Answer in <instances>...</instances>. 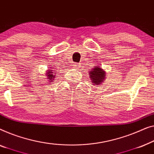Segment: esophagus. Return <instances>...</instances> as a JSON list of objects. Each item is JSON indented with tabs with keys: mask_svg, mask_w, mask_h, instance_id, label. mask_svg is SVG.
Wrapping results in <instances>:
<instances>
[{
	"mask_svg": "<svg viewBox=\"0 0 154 154\" xmlns=\"http://www.w3.org/2000/svg\"><path fill=\"white\" fill-rule=\"evenodd\" d=\"M74 68H76V69H79L80 68V66H81V65H80L79 63H76L74 64Z\"/></svg>",
	"mask_w": 154,
	"mask_h": 154,
	"instance_id": "obj_1",
	"label": "esophagus"
}]
</instances>
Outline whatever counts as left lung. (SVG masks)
Returning a JSON list of instances; mask_svg holds the SVG:
<instances>
[{
	"mask_svg": "<svg viewBox=\"0 0 154 154\" xmlns=\"http://www.w3.org/2000/svg\"><path fill=\"white\" fill-rule=\"evenodd\" d=\"M88 74L90 75V79L93 84L98 86V87L104 82L106 77L105 72L101 68L100 66H95L91 71H89Z\"/></svg>",
	"mask_w": 154,
	"mask_h": 154,
	"instance_id": "8db88e82",
	"label": "left lung"
}]
</instances>
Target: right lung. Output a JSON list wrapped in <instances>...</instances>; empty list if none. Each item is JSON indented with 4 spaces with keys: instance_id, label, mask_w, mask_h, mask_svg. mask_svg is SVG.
I'll return each instance as SVG.
<instances>
[{
    "instance_id": "1",
    "label": "right lung",
    "mask_w": 154,
    "mask_h": 154,
    "mask_svg": "<svg viewBox=\"0 0 154 154\" xmlns=\"http://www.w3.org/2000/svg\"><path fill=\"white\" fill-rule=\"evenodd\" d=\"M47 76V79H49V82H51V83H52V81L53 80H54V78H55V75L53 74V72L51 71V70H49L48 71H47V72L46 73Z\"/></svg>"
}]
</instances>
